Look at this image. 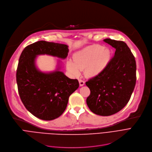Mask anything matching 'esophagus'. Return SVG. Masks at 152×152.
Returning <instances> with one entry per match:
<instances>
[{
  "label": "esophagus",
  "instance_id": "esophagus-1",
  "mask_svg": "<svg viewBox=\"0 0 152 152\" xmlns=\"http://www.w3.org/2000/svg\"><path fill=\"white\" fill-rule=\"evenodd\" d=\"M78 82H79V85H80V86H83V85H84L85 82H84L83 80H82V79H79Z\"/></svg>",
  "mask_w": 152,
  "mask_h": 152
}]
</instances>
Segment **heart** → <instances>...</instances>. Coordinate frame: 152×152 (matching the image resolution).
<instances>
[{"instance_id": "b5f03b06", "label": "heart", "mask_w": 152, "mask_h": 152, "mask_svg": "<svg viewBox=\"0 0 152 152\" xmlns=\"http://www.w3.org/2000/svg\"><path fill=\"white\" fill-rule=\"evenodd\" d=\"M110 59L109 49L99 45H93L75 53L73 56V62H67V69L74 76H78L80 70L85 69L86 76L95 77L104 69Z\"/></svg>"}]
</instances>
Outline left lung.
Returning <instances> with one entry per match:
<instances>
[{"label": "left lung", "mask_w": 152, "mask_h": 152, "mask_svg": "<svg viewBox=\"0 0 152 152\" xmlns=\"http://www.w3.org/2000/svg\"><path fill=\"white\" fill-rule=\"evenodd\" d=\"M115 49L114 56L104 69L87 82L90 90L86 104L91 112L107 116L121 111L129 102L136 83L135 57L126 43L107 38Z\"/></svg>", "instance_id": "8db88e82"}]
</instances>
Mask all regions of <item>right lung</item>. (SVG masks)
<instances>
[{
  "mask_svg": "<svg viewBox=\"0 0 152 152\" xmlns=\"http://www.w3.org/2000/svg\"><path fill=\"white\" fill-rule=\"evenodd\" d=\"M68 53L66 45L39 41L27 46L20 55L16 74L19 95L26 110L40 119L50 121L62 115L79 83L59 69L50 73L40 72L36 57L48 54L66 59Z\"/></svg>",
  "mask_w": 152,
  "mask_h": 152,
  "instance_id": "1",
  "label": "right lung"
}]
</instances>
